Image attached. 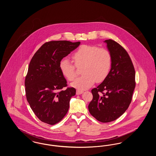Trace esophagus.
I'll return each instance as SVG.
<instances>
[{"label":"esophagus","instance_id":"34e87169","mask_svg":"<svg viewBox=\"0 0 156 156\" xmlns=\"http://www.w3.org/2000/svg\"><path fill=\"white\" fill-rule=\"evenodd\" d=\"M83 92V91L82 90H80V89H77L76 90V95H80V94H81Z\"/></svg>","mask_w":156,"mask_h":156}]
</instances>
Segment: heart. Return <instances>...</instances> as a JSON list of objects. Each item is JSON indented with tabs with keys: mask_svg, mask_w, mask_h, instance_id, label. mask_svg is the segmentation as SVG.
I'll return each mask as SVG.
<instances>
[{
	"mask_svg": "<svg viewBox=\"0 0 156 156\" xmlns=\"http://www.w3.org/2000/svg\"><path fill=\"white\" fill-rule=\"evenodd\" d=\"M75 65L69 59H62L59 68L62 75L69 81H73L78 75L76 68H81L82 75L77 78L72 85L79 89H87L96 81L101 82L108 77L112 63L111 52L105 48L96 45H81L73 55Z\"/></svg>",
	"mask_w": 156,
	"mask_h": 156,
	"instance_id": "1",
	"label": "heart"
}]
</instances>
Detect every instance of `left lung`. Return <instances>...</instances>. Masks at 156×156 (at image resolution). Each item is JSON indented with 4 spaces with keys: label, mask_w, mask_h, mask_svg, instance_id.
Segmentation results:
<instances>
[{
    "label": "left lung",
    "mask_w": 156,
    "mask_h": 156,
    "mask_svg": "<svg viewBox=\"0 0 156 156\" xmlns=\"http://www.w3.org/2000/svg\"><path fill=\"white\" fill-rule=\"evenodd\" d=\"M105 42L111 52V69L102 83L91 90L93 98L88 109L98 121L107 123L118 119L127 110L136 81L133 64L126 50L112 39Z\"/></svg>",
    "instance_id": "left-lung-1"
}]
</instances>
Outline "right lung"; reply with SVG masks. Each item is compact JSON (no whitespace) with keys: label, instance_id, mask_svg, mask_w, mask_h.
<instances>
[{"label":"right lung","instance_id":"add662e5","mask_svg":"<svg viewBox=\"0 0 156 156\" xmlns=\"http://www.w3.org/2000/svg\"><path fill=\"white\" fill-rule=\"evenodd\" d=\"M80 42L50 41L45 43L30 61L24 85L30 108L41 122L53 125L67 114L71 98L76 89L67 87L59 64Z\"/></svg>","mask_w":156,"mask_h":156}]
</instances>
